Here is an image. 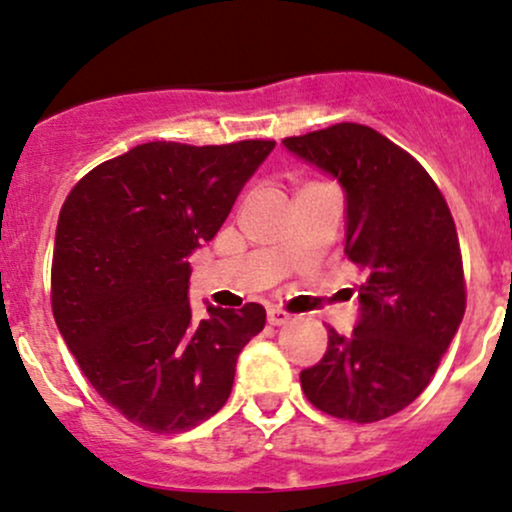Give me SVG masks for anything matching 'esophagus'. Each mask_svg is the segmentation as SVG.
I'll list each match as a JSON object with an SVG mask.
<instances>
[{"mask_svg": "<svg viewBox=\"0 0 512 512\" xmlns=\"http://www.w3.org/2000/svg\"><path fill=\"white\" fill-rule=\"evenodd\" d=\"M287 321H290V314H287L285 309H280V307L268 309V324L283 326V324H287Z\"/></svg>", "mask_w": 512, "mask_h": 512, "instance_id": "esophagus-1", "label": "esophagus"}]
</instances>
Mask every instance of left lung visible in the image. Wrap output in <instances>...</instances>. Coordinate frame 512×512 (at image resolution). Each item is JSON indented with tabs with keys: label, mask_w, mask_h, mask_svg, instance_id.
I'll return each instance as SVG.
<instances>
[{
	"label": "left lung",
	"mask_w": 512,
	"mask_h": 512,
	"mask_svg": "<svg viewBox=\"0 0 512 512\" xmlns=\"http://www.w3.org/2000/svg\"><path fill=\"white\" fill-rule=\"evenodd\" d=\"M346 191V256L365 280L353 333L329 329V348L302 370L319 411L375 423L411 404L438 370L464 307L462 251L440 188L409 152L360 123L285 137Z\"/></svg>",
	"instance_id": "8db88e82"
}]
</instances>
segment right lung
Segmentation results:
<instances>
[{"mask_svg": "<svg viewBox=\"0 0 512 512\" xmlns=\"http://www.w3.org/2000/svg\"><path fill=\"white\" fill-rule=\"evenodd\" d=\"M273 140L147 142L77 181L60 210L50 302L67 348L118 413L149 433L191 430L225 406L266 309L195 319L188 256L227 220Z\"/></svg>", "mask_w": 512, "mask_h": 512, "instance_id": "right-lung-1", "label": "right lung"}]
</instances>
